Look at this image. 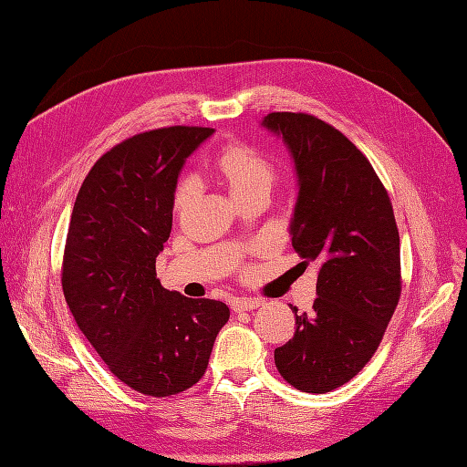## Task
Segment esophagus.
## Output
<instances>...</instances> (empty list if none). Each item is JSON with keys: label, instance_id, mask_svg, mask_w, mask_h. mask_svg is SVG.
Segmentation results:
<instances>
[{"label": "esophagus", "instance_id": "esophagus-1", "mask_svg": "<svg viewBox=\"0 0 467 467\" xmlns=\"http://www.w3.org/2000/svg\"><path fill=\"white\" fill-rule=\"evenodd\" d=\"M263 301L261 299H251V297H237L232 301V307L235 313H241V311H253L256 307H261Z\"/></svg>", "mask_w": 467, "mask_h": 467}]
</instances>
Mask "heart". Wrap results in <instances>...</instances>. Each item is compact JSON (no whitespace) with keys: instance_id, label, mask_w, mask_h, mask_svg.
Here are the masks:
<instances>
[{"instance_id":"heart-1","label":"heart","mask_w":467,"mask_h":467,"mask_svg":"<svg viewBox=\"0 0 467 467\" xmlns=\"http://www.w3.org/2000/svg\"><path fill=\"white\" fill-rule=\"evenodd\" d=\"M218 168L226 178L234 195H241L256 185L275 182V166L270 160L247 144H232L222 152L218 160ZM201 183L197 178H185L178 191H175V208L183 211V208L197 197Z\"/></svg>"}]
</instances>
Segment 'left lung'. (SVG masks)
I'll return each mask as SVG.
<instances>
[{"instance_id":"8db88e82","label":"left lung","mask_w":467,"mask_h":467,"mask_svg":"<svg viewBox=\"0 0 467 467\" xmlns=\"http://www.w3.org/2000/svg\"><path fill=\"white\" fill-rule=\"evenodd\" d=\"M263 127L292 152L297 202L292 245L320 265L313 313L296 311V334L275 349L294 389L325 394L373 358L401 294L392 202L371 162L346 135L309 114L275 111Z\"/></svg>"}]
</instances>
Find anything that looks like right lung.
Returning <instances> with one entry per match:
<instances>
[{"label":"right lung","mask_w":467,"mask_h":467,"mask_svg":"<svg viewBox=\"0 0 467 467\" xmlns=\"http://www.w3.org/2000/svg\"><path fill=\"white\" fill-rule=\"evenodd\" d=\"M211 127H162L109 149L90 168L71 213L63 296L102 361L133 390L166 398L197 384L230 309L162 287L156 256L171 232L185 158Z\"/></svg>","instance_id":"1"}]
</instances>
